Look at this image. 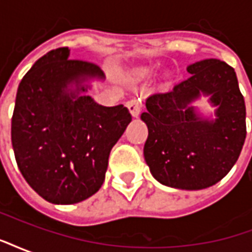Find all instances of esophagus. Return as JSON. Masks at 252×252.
Here are the masks:
<instances>
[{"label":"esophagus","instance_id":"obj_1","mask_svg":"<svg viewBox=\"0 0 252 252\" xmlns=\"http://www.w3.org/2000/svg\"><path fill=\"white\" fill-rule=\"evenodd\" d=\"M126 108L129 110V113L132 115V117H137L139 113H140V110H142V104H140L139 99H129V101L126 102Z\"/></svg>","mask_w":252,"mask_h":252}]
</instances>
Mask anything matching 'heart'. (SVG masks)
I'll list each match as a JSON object with an SVG mask.
<instances>
[{"mask_svg": "<svg viewBox=\"0 0 252 252\" xmlns=\"http://www.w3.org/2000/svg\"><path fill=\"white\" fill-rule=\"evenodd\" d=\"M154 67H142V68H137L136 71L132 74V78L135 81H144V79H148L154 75Z\"/></svg>", "mask_w": 252, "mask_h": 252, "instance_id": "b5f03b06", "label": "heart"}]
</instances>
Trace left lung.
<instances>
[{
	"mask_svg": "<svg viewBox=\"0 0 252 252\" xmlns=\"http://www.w3.org/2000/svg\"><path fill=\"white\" fill-rule=\"evenodd\" d=\"M190 77L146 101L140 119L148 128L144 159L159 184L201 190L222 180L246 139V105L236 72L219 59L186 67ZM206 96L213 112L193 105Z\"/></svg>",
	"mask_w": 252,
	"mask_h": 252,
	"instance_id": "1",
	"label": "left lung"
}]
</instances>
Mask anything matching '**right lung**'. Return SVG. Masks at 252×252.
<instances>
[{
  "instance_id": "1",
  "label": "right lung",
  "mask_w": 252,
  "mask_h": 252,
  "mask_svg": "<svg viewBox=\"0 0 252 252\" xmlns=\"http://www.w3.org/2000/svg\"><path fill=\"white\" fill-rule=\"evenodd\" d=\"M67 47L36 61L17 89L12 146L21 174L44 200L70 205L104 184L108 159L128 124L124 105L97 104L89 90L104 81L93 63L70 61Z\"/></svg>"
}]
</instances>
